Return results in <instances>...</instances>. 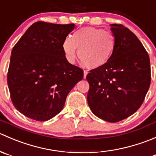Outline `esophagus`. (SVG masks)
<instances>
[{
  "label": "esophagus",
  "mask_w": 156,
  "mask_h": 156,
  "mask_svg": "<svg viewBox=\"0 0 156 156\" xmlns=\"http://www.w3.org/2000/svg\"><path fill=\"white\" fill-rule=\"evenodd\" d=\"M87 71H84V78H86V76H87Z\"/></svg>",
  "instance_id": "obj_1"
}]
</instances>
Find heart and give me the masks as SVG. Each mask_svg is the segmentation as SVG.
I'll return each instance as SVG.
<instances>
[{"instance_id": "obj_1", "label": "heart", "mask_w": 156, "mask_h": 156, "mask_svg": "<svg viewBox=\"0 0 156 156\" xmlns=\"http://www.w3.org/2000/svg\"><path fill=\"white\" fill-rule=\"evenodd\" d=\"M62 50L71 63L78 58L88 69H99L110 60L115 49V37L110 31L94 27H84L77 30L72 37H66Z\"/></svg>"}]
</instances>
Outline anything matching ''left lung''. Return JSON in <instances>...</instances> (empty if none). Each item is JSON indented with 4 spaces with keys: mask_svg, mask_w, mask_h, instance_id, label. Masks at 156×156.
<instances>
[{
    "mask_svg": "<svg viewBox=\"0 0 156 156\" xmlns=\"http://www.w3.org/2000/svg\"><path fill=\"white\" fill-rule=\"evenodd\" d=\"M115 49L104 66L90 71L87 103L92 112L118 122L136 112L151 81L149 55L136 35L121 24H111Z\"/></svg>",
    "mask_w": 156,
    "mask_h": 156,
    "instance_id": "obj_1",
    "label": "left lung"
}]
</instances>
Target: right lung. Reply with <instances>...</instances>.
I'll use <instances>...</instances> for the list:
<instances>
[{
	"label": "right lung",
	"mask_w": 156,
	"mask_h": 156,
	"mask_svg": "<svg viewBox=\"0 0 156 156\" xmlns=\"http://www.w3.org/2000/svg\"><path fill=\"white\" fill-rule=\"evenodd\" d=\"M75 24L37 22L11 52L7 84L12 104L29 119L45 122L61 112L84 72L68 62L62 42Z\"/></svg>",
	"instance_id": "right-lung-1"
}]
</instances>
